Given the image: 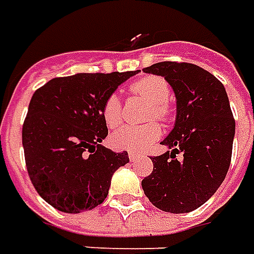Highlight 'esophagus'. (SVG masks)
<instances>
[{
  "mask_svg": "<svg viewBox=\"0 0 254 254\" xmlns=\"http://www.w3.org/2000/svg\"><path fill=\"white\" fill-rule=\"evenodd\" d=\"M128 158H130L131 162H135V161L138 159V154L134 152V151H128Z\"/></svg>",
  "mask_w": 254,
  "mask_h": 254,
  "instance_id": "obj_1",
  "label": "esophagus"
}]
</instances>
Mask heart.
Masks as SVG:
<instances>
[{
  "mask_svg": "<svg viewBox=\"0 0 254 254\" xmlns=\"http://www.w3.org/2000/svg\"><path fill=\"white\" fill-rule=\"evenodd\" d=\"M130 91L134 95H138L142 99L151 103L148 119H159L168 120L171 115V107L168 105V99L171 95L169 83L163 78L156 75H149L139 78L138 81L131 83ZM102 117L107 124V127L115 128L123 120V110L120 100L116 95H110L103 106H102ZM161 130L159 126L151 122L144 126H124L122 128L113 132L112 144L119 149H144L149 144H152L155 139L159 137Z\"/></svg>",
  "mask_w": 254,
  "mask_h": 254,
  "instance_id": "1",
  "label": "heart"
}]
</instances>
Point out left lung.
<instances>
[{
  "mask_svg": "<svg viewBox=\"0 0 254 254\" xmlns=\"http://www.w3.org/2000/svg\"><path fill=\"white\" fill-rule=\"evenodd\" d=\"M144 72L163 76L172 86L176 122L161 142L172 151L151 156L154 171L141 186L156 208L190 212L210 200L229 169L235 137L229 99L224 85L194 64L163 61Z\"/></svg>",
  "mask_w": 254,
  "mask_h": 254,
  "instance_id": "1",
  "label": "left lung"
}]
</instances>
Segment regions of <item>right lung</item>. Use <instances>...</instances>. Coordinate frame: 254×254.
Listing matches in <instances>:
<instances>
[{
  "label": "right lung",
  "instance_id": "add662e5",
  "mask_svg": "<svg viewBox=\"0 0 254 254\" xmlns=\"http://www.w3.org/2000/svg\"><path fill=\"white\" fill-rule=\"evenodd\" d=\"M137 72L53 78L33 93L22 127L25 162L36 191L56 210L79 214L102 204L113 173L128 162L127 151L100 145L102 106Z\"/></svg>",
  "mask_w": 254,
  "mask_h": 254
}]
</instances>
